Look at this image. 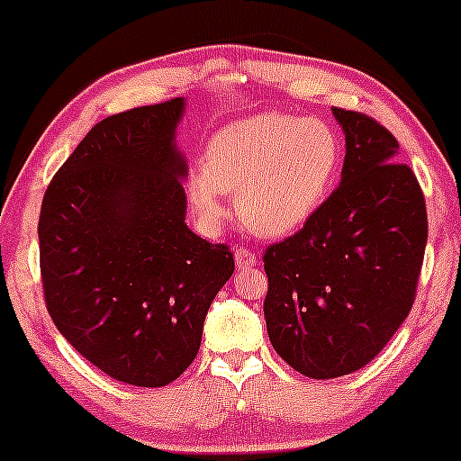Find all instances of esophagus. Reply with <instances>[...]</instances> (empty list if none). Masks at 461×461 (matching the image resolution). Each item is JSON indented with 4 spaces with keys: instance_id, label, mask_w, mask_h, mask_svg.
I'll list each match as a JSON object with an SVG mask.
<instances>
[{
    "instance_id": "34e87169",
    "label": "esophagus",
    "mask_w": 461,
    "mask_h": 461,
    "mask_svg": "<svg viewBox=\"0 0 461 461\" xmlns=\"http://www.w3.org/2000/svg\"><path fill=\"white\" fill-rule=\"evenodd\" d=\"M234 258H236L238 268H251V266L258 264V258H255V253L249 251V249H245V247H236Z\"/></svg>"
}]
</instances>
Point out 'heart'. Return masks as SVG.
I'll return each instance as SVG.
<instances>
[{"label": "heart", "mask_w": 461, "mask_h": 461, "mask_svg": "<svg viewBox=\"0 0 461 461\" xmlns=\"http://www.w3.org/2000/svg\"><path fill=\"white\" fill-rule=\"evenodd\" d=\"M341 160V137L329 122L290 113L251 115L210 137L202 174L188 177L186 197L210 230L227 219L223 193H230L249 230L287 236L324 206Z\"/></svg>", "instance_id": "b5f03b06"}]
</instances>
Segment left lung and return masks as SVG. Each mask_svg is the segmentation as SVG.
Listing matches in <instances>:
<instances>
[{"label":"left lung","instance_id":"8db88e82","mask_svg":"<svg viewBox=\"0 0 461 461\" xmlns=\"http://www.w3.org/2000/svg\"><path fill=\"white\" fill-rule=\"evenodd\" d=\"M341 182L301 231L264 253L266 329L298 374L330 380L374 360L412 309L427 242L417 176L374 118L332 107Z\"/></svg>","mask_w":461,"mask_h":461}]
</instances>
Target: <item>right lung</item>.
<instances>
[{"label": "right lung", "mask_w": 461, "mask_h": 461, "mask_svg": "<svg viewBox=\"0 0 461 461\" xmlns=\"http://www.w3.org/2000/svg\"><path fill=\"white\" fill-rule=\"evenodd\" d=\"M185 98L109 115L42 199L44 303L81 357L132 386H165L197 357L234 255L188 230L176 129Z\"/></svg>", "instance_id": "1"}]
</instances>
